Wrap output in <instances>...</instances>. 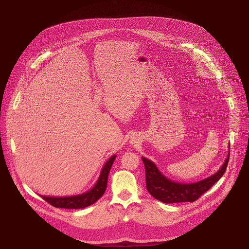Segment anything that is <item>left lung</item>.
Returning a JSON list of instances; mask_svg holds the SVG:
<instances>
[{
    "label": "left lung",
    "instance_id": "8db88e82",
    "mask_svg": "<svg viewBox=\"0 0 249 249\" xmlns=\"http://www.w3.org/2000/svg\"><path fill=\"white\" fill-rule=\"evenodd\" d=\"M230 160V153L222 167L208 178L195 183H179L172 181L159 170L157 165L146 158H142L146 170V185L149 193L163 203L194 202L208 191L224 175Z\"/></svg>",
    "mask_w": 249,
    "mask_h": 249
}]
</instances>
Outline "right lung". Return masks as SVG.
I'll use <instances>...</instances> for the list:
<instances>
[{"label": "right lung", "mask_w": 249, "mask_h": 249, "mask_svg": "<svg viewBox=\"0 0 249 249\" xmlns=\"http://www.w3.org/2000/svg\"><path fill=\"white\" fill-rule=\"evenodd\" d=\"M116 156H112L101 169L98 180L95 185L88 192L76 196L70 197H49V196H41L47 203L56 208H64V209H83L88 206L95 203L105 192L106 186H107L108 173L110 168L115 160Z\"/></svg>", "instance_id": "1"}]
</instances>
